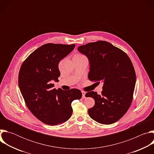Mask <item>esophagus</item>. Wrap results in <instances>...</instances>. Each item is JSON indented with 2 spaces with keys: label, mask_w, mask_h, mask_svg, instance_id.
Returning <instances> with one entry per match:
<instances>
[{
  "label": "esophagus",
  "mask_w": 154,
  "mask_h": 154,
  "mask_svg": "<svg viewBox=\"0 0 154 154\" xmlns=\"http://www.w3.org/2000/svg\"><path fill=\"white\" fill-rule=\"evenodd\" d=\"M82 97H83V99L85 98V94H86V92L82 91Z\"/></svg>",
  "instance_id": "1"
}]
</instances>
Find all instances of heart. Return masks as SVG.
<instances>
[{"instance_id":"1","label":"heart","mask_w":154,"mask_h":154,"mask_svg":"<svg viewBox=\"0 0 154 154\" xmlns=\"http://www.w3.org/2000/svg\"><path fill=\"white\" fill-rule=\"evenodd\" d=\"M74 56H75V57H83V55H82L81 54H76L74 55Z\"/></svg>"}]
</instances>
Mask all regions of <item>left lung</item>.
<instances>
[{
  "label": "left lung",
  "instance_id": "left-lung-1",
  "mask_svg": "<svg viewBox=\"0 0 154 154\" xmlns=\"http://www.w3.org/2000/svg\"><path fill=\"white\" fill-rule=\"evenodd\" d=\"M78 50L89 59V80L103 83L102 94L94 91L85 94L95 101L94 106L88 109L89 116L102 124L116 122L133 100L136 74L132 63L123 51L105 41L80 46Z\"/></svg>",
  "mask_w": 154,
  "mask_h": 154
}]
</instances>
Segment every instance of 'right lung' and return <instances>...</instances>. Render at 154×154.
Returning <instances> with one entry per match:
<instances>
[{
    "label": "right lung",
    "instance_id": "1",
    "mask_svg": "<svg viewBox=\"0 0 154 154\" xmlns=\"http://www.w3.org/2000/svg\"><path fill=\"white\" fill-rule=\"evenodd\" d=\"M74 48L75 45L46 44L33 52L20 68L18 83L26 105L46 124L55 125L67 121L72 113L71 103L82 98L79 90H56L51 82L58 81L59 62Z\"/></svg>",
    "mask_w": 154,
    "mask_h": 154
}]
</instances>
